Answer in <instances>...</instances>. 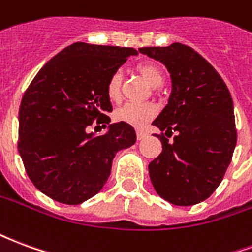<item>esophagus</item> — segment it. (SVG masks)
Here are the masks:
<instances>
[{"mask_svg": "<svg viewBox=\"0 0 252 252\" xmlns=\"http://www.w3.org/2000/svg\"><path fill=\"white\" fill-rule=\"evenodd\" d=\"M136 135H137V140H143L144 137L147 136V132H144V131H137V132H136Z\"/></svg>", "mask_w": 252, "mask_h": 252, "instance_id": "34e87169", "label": "esophagus"}]
</instances>
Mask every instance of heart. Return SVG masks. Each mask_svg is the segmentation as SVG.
Here are the masks:
<instances>
[{
  "mask_svg": "<svg viewBox=\"0 0 252 252\" xmlns=\"http://www.w3.org/2000/svg\"><path fill=\"white\" fill-rule=\"evenodd\" d=\"M137 71L151 86L158 88L163 83V72L154 63H140L137 64ZM121 86L123 75L120 71H115L106 83V94L112 102H119L121 99ZM157 115V106L150 102L144 104H126L116 110L115 117L117 121L126 123L135 128H142L148 121L153 120Z\"/></svg>",
  "mask_w": 252,
  "mask_h": 252,
  "instance_id": "1",
  "label": "heart"
}]
</instances>
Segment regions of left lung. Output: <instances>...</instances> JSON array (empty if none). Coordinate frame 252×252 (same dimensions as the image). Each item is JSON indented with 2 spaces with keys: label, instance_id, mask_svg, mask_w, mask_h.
I'll return each mask as SVG.
<instances>
[{
  "label": "left lung",
  "instance_id": "left-lung-1",
  "mask_svg": "<svg viewBox=\"0 0 252 252\" xmlns=\"http://www.w3.org/2000/svg\"><path fill=\"white\" fill-rule=\"evenodd\" d=\"M171 77L169 104L153 121L162 153L148 164L150 180L162 198L189 206L206 200L224 178L236 146L232 97L219 72L189 46L143 47Z\"/></svg>",
  "mask_w": 252,
  "mask_h": 252
}]
</instances>
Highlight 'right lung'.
<instances>
[{
    "label": "right lung",
    "mask_w": 252,
    "mask_h": 252,
    "mask_svg": "<svg viewBox=\"0 0 252 252\" xmlns=\"http://www.w3.org/2000/svg\"><path fill=\"white\" fill-rule=\"evenodd\" d=\"M135 48L78 41L41 67L19 110V153L32 184L52 200L78 205L102 189L117 151L136 142L126 123L109 124L106 83ZM94 120L108 132H88Z\"/></svg>",
    "instance_id": "add662e5"
}]
</instances>
